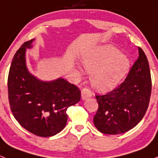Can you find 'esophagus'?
<instances>
[{"label": "esophagus", "mask_w": 158, "mask_h": 158, "mask_svg": "<svg viewBox=\"0 0 158 158\" xmlns=\"http://www.w3.org/2000/svg\"><path fill=\"white\" fill-rule=\"evenodd\" d=\"M91 96H92V94L88 89H82V90H81V98H82V100H86L88 97H90Z\"/></svg>", "instance_id": "esophagus-1"}]
</instances>
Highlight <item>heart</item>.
<instances>
[{
	"label": "heart",
	"instance_id": "heart-1",
	"mask_svg": "<svg viewBox=\"0 0 158 158\" xmlns=\"http://www.w3.org/2000/svg\"><path fill=\"white\" fill-rule=\"evenodd\" d=\"M81 61L86 71L90 73L93 87L99 91H108L116 87L130 67L127 56L111 45L100 46L84 54Z\"/></svg>",
	"mask_w": 158,
	"mask_h": 158
}]
</instances>
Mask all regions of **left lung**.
Here are the masks:
<instances>
[{
  "mask_svg": "<svg viewBox=\"0 0 158 158\" xmlns=\"http://www.w3.org/2000/svg\"><path fill=\"white\" fill-rule=\"evenodd\" d=\"M139 55L124 82L105 95H96L99 107L94 123L103 134L126 132L138 125L147 111L152 77L147 57L139 47Z\"/></svg>",
  "mask_w": 158,
  "mask_h": 158,
  "instance_id": "1",
  "label": "left lung"
}]
</instances>
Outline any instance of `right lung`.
I'll use <instances>...</instances> for the list:
<instances>
[{
    "label": "right lung",
    "instance_id": "obj_1",
    "mask_svg": "<svg viewBox=\"0 0 158 158\" xmlns=\"http://www.w3.org/2000/svg\"><path fill=\"white\" fill-rule=\"evenodd\" d=\"M33 41L24 43L14 55L8 74V98L21 126L37 136L50 137L65 127L66 111L80 101L81 91L61 77L43 81L30 74L26 51L32 48Z\"/></svg>",
    "mask_w": 158,
    "mask_h": 158
}]
</instances>
